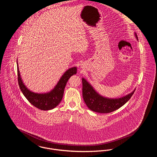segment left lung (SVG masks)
<instances>
[{"mask_svg": "<svg viewBox=\"0 0 157 157\" xmlns=\"http://www.w3.org/2000/svg\"><path fill=\"white\" fill-rule=\"evenodd\" d=\"M134 35L137 40H138L136 33H134ZM82 96L86 105L92 111L98 113H107L120 108L130 100L135 91V90H134L131 93L122 97L110 98L98 94L93 86L84 78H82Z\"/></svg>", "mask_w": 157, "mask_h": 157, "instance_id": "1", "label": "left lung"}]
</instances>
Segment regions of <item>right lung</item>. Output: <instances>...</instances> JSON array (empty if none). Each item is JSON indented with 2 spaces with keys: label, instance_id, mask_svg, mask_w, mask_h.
Listing matches in <instances>:
<instances>
[{
  "label": "right lung",
  "instance_id": "add662e5",
  "mask_svg": "<svg viewBox=\"0 0 157 157\" xmlns=\"http://www.w3.org/2000/svg\"><path fill=\"white\" fill-rule=\"evenodd\" d=\"M17 63L18 82L20 90L24 96L32 105L42 110H51L59 105L62 100L64 88L69 79L77 72L76 67L69 68L64 73L59 81L51 91L46 93H36L29 90L24 85L20 76L17 61Z\"/></svg>",
  "mask_w": 157,
  "mask_h": 157
}]
</instances>
